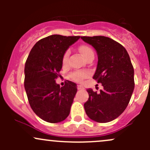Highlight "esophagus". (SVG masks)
I'll use <instances>...</instances> for the list:
<instances>
[{
  "label": "esophagus",
  "mask_w": 150,
  "mask_h": 150,
  "mask_svg": "<svg viewBox=\"0 0 150 150\" xmlns=\"http://www.w3.org/2000/svg\"><path fill=\"white\" fill-rule=\"evenodd\" d=\"M78 90H82V89H84V88L82 86H81V85H78Z\"/></svg>",
  "instance_id": "1"
}]
</instances>
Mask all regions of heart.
Wrapping results in <instances>:
<instances>
[{
    "label": "heart",
    "mask_w": 150,
    "mask_h": 150,
    "mask_svg": "<svg viewBox=\"0 0 150 150\" xmlns=\"http://www.w3.org/2000/svg\"><path fill=\"white\" fill-rule=\"evenodd\" d=\"M79 51L81 52V54L83 56L85 59H86L87 57H88L89 56L91 55H94V53H93V51L91 49V48H90L89 46H86V45H83V46L79 47ZM68 56H69V54L68 52H66L64 54V57H63L62 62L63 64H66L67 62ZM88 76V73L86 72H75L74 73L72 74L71 77L73 80L76 81H81L84 79L85 78Z\"/></svg>",
    "instance_id": "heart-1"
}]
</instances>
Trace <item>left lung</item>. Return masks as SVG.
Here are the masks:
<instances>
[{"label":"left lung","mask_w":150,"mask_h":150,"mask_svg":"<svg viewBox=\"0 0 150 150\" xmlns=\"http://www.w3.org/2000/svg\"><path fill=\"white\" fill-rule=\"evenodd\" d=\"M81 38L96 50L98 63L93 78L104 88L99 93L87 89L89 97L85 111L94 121L110 122L123 112L134 91V70L130 57L121 44L108 37Z\"/></svg>","instance_id":"8db88e82"}]
</instances>
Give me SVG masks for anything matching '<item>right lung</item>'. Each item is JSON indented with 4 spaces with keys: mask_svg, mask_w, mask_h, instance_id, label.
<instances>
[{
    "mask_svg": "<svg viewBox=\"0 0 150 150\" xmlns=\"http://www.w3.org/2000/svg\"><path fill=\"white\" fill-rule=\"evenodd\" d=\"M80 36L52 35L38 41L25 67V88L32 110L44 121L57 123L69 115L77 84L67 81L63 87L56 83L69 47Z\"/></svg>",
    "mask_w": 150,
    "mask_h": 150,
    "instance_id": "1",
    "label": "right lung"
}]
</instances>
